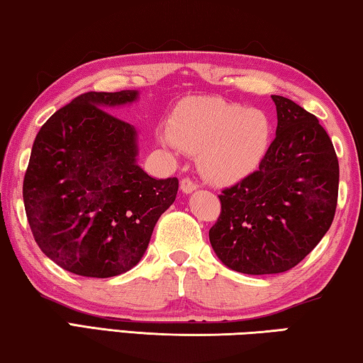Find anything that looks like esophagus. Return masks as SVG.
Instances as JSON below:
<instances>
[{"mask_svg":"<svg viewBox=\"0 0 363 363\" xmlns=\"http://www.w3.org/2000/svg\"><path fill=\"white\" fill-rule=\"evenodd\" d=\"M180 188H182L183 193L189 194V193H193L196 188H198V185H196V183L191 180V178H183V180L180 182Z\"/></svg>","mask_w":363,"mask_h":363,"instance_id":"esophagus-1","label":"esophagus"}]
</instances>
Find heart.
Here are the masks:
<instances>
[{
  "instance_id": "obj_1",
  "label": "heart",
  "mask_w": 363,
  "mask_h": 363,
  "mask_svg": "<svg viewBox=\"0 0 363 363\" xmlns=\"http://www.w3.org/2000/svg\"><path fill=\"white\" fill-rule=\"evenodd\" d=\"M272 136L265 112L222 98H196L182 104L157 140L172 150L199 152V167L216 183L240 182L259 167Z\"/></svg>"
}]
</instances>
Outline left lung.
Segmentation results:
<instances>
[{
    "instance_id": "left-lung-1",
    "label": "left lung",
    "mask_w": 363,
    "mask_h": 363,
    "mask_svg": "<svg viewBox=\"0 0 363 363\" xmlns=\"http://www.w3.org/2000/svg\"><path fill=\"white\" fill-rule=\"evenodd\" d=\"M277 136L259 169L218 196L220 216L209 230L217 257L246 275L298 265L330 230L340 164L318 118L272 94Z\"/></svg>"
}]
</instances>
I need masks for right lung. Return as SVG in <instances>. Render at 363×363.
<instances>
[{"label": "right lung", "mask_w": 363, "mask_h": 363, "mask_svg": "<svg viewBox=\"0 0 363 363\" xmlns=\"http://www.w3.org/2000/svg\"><path fill=\"white\" fill-rule=\"evenodd\" d=\"M136 96L83 93L33 141L22 188L27 220L46 257L75 275L109 278L133 269L177 198L178 178L147 175L136 164L135 127L109 112Z\"/></svg>", "instance_id": "add662e5"}]
</instances>
